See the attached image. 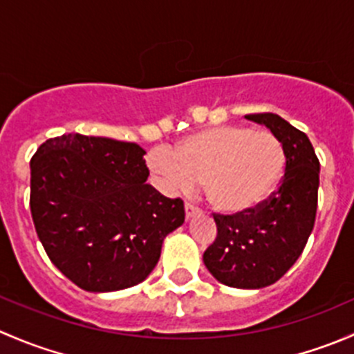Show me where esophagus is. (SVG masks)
<instances>
[{
	"mask_svg": "<svg viewBox=\"0 0 354 354\" xmlns=\"http://www.w3.org/2000/svg\"><path fill=\"white\" fill-rule=\"evenodd\" d=\"M200 212H202V210H200V207L195 205V203L185 202V214H187V219H190V217L194 216H198Z\"/></svg>",
	"mask_w": 354,
	"mask_h": 354,
	"instance_id": "esophagus-1",
	"label": "esophagus"
}]
</instances>
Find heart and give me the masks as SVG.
Instances as JSON below:
<instances>
[{
  "label": "heart",
  "mask_w": 354,
  "mask_h": 354,
  "mask_svg": "<svg viewBox=\"0 0 354 354\" xmlns=\"http://www.w3.org/2000/svg\"><path fill=\"white\" fill-rule=\"evenodd\" d=\"M149 166L181 190L203 183L210 205L223 214L252 210L283 178L286 152L270 131L226 124L188 135L169 151H152Z\"/></svg>",
  "instance_id": "obj_1"
}]
</instances>
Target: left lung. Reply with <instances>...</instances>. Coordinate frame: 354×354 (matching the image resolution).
I'll return each instance as SVG.
<instances>
[{
	"mask_svg": "<svg viewBox=\"0 0 354 354\" xmlns=\"http://www.w3.org/2000/svg\"><path fill=\"white\" fill-rule=\"evenodd\" d=\"M276 135L286 152L279 188L241 214H217V236L203 263L219 283L259 289L279 281L308 241L319 202L320 162L305 133L274 113L246 114Z\"/></svg>",
	"mask_w": 354,
	"mask_h": 354,
	"instance_id": "1",
	"label": "left lung"
}]
</instances>
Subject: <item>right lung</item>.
<instances>
[{
  "label": "right lung",
  "mask_w": 354,
  "mask_h": 354,
  "mask_svg": "<svg viewBox=\"0 0 354 354\" xmlns=\"http://www.w3.org/2000/svg\"><path fill=\"white\" fill-rule=\"evenodd\" d=\"M131 142L65 133L30 159V212L51 262L78 288L118 291L142 283L166 234L185 223L183 200L147 181Z\"/></svg>",
  "instance_id": "right-lung-1"
}]
</instances>
